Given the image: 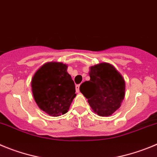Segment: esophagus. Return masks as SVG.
Wrapping results in <instances>:
<instances>
[{"label": "esophagus", "instance_id": "obj_1", "mask_svg": "<svg viewBox=\"0 0 157 157\" xmlns=\"http://www.w3.org/2000/svg\"><path fill=\"white\" fill-rule=\"evenodd\" d=\"M76 91H77V93L80 92V84H77V85H76Z\"/></svg>", "mask_w": 157, "mask_h": 157}]
</instances>
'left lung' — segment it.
<instances>
[{"mask_svg":"<svg viewBox=\"0 0 157 157\" xmlns=\"http://www.w3.org/2000/svg\"><path fill=\"white\" fill-rule=\"evenodd\" d=\"M90 80L80 85V91L95 113L109 117L120 108L125 94V81L109 63L90 67Z\"/></svg>","mask_w":157,"mask_h":157,"instance_id":"8db88e82","label":"left lung"}]
</instances>
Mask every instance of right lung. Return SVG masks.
<instances>
[{
  "label": "right lung",
  "mask_w": 157,
  "mask_h": 157,
  "mask_svg": "<svg viewBox=\"0 0 157 157\" xmlns=\"http://www.w3.org/2000/svg\"><path fill=\"white\" fill-rule=\"evenodd\" d=\"M67 67L63 63H45L32 78L35 101L40 109L52 117L66 113L76 97L75 84L67 73Z\"/></svg>",
  "instance_id": "right-lung-1"
}]
</instances>
